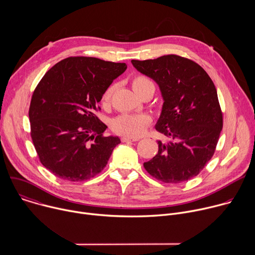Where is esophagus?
Returning a JSON list of instances; mask_svg holds the SVG:
<instances>
[{"label":"esophagus","mask_w":255,"mask_h":255,"mask_svg":"<svg viewBox=\"0 0 255 255\" xmlns=\"http://www.w3.org/2000/svg\"><path fill=\"white\" fill-rule=\"evenodd\" d=\"M139 139L138 138H130V137H123L122 138V141L123 142H134V141H138Z\"/></svg>","instance_id":"obj_1"}]
</instances>
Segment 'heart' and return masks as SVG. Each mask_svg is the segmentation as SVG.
<instances>
[{"mask_svg":"<svg viewBox=\"0 0 255 255\" xmlns=\"http://www.w3.org/2000/svg\"><path fill=\"white\" fill-rule=\"evenodd\" d=\"M148 86L154 88L152 82L143 76H137L132 81V87L135 93H138ZM113 92V86L109 87L104 92L101 100L103 105L106 106L110 104ZM150 122L151 118L146 114H122L112 121V129L119 135L130 138H137L146 131Z\"/></svg>","mask_w":255,"mask_h":255,"instance_id":"obj_1","label":"heart"}]
</instances>
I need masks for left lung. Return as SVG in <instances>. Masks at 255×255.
<instances>
[{"mask_svg":"<svg viewBox=\"0 0 255 255\" xmlns=\"http://www.w3.org/2000/svg\"><path fill=\"white\" fill-rule=\"evenodd\" d=\"M131 62L159 87L163 105L155 129L168 138L143 165L163 183H184L212 158L223 127L215 85L202 66L178 55Z\"/></svg>","mask_w":255,"mask_h":255,"instance_id":"1","label":"left lung"}]
</instances>
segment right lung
I'll use <instances>...</instances> for the list:
<instances>
[{"label": "right lung", "instance_id": "right-lung-1", "mask_svg": "<svg viewBox=\"0 0 255 255\" xmlns=\"http://www.w3.org/2000/svg\"><path fill=\"white\" fill-rule=\"evenodd\" d=\"M126 63L96 57H67L36 87L29 108L31 137L41 163L54 175L83 181L101 172L121 140L104 136L96 116L104 92Z\"/></svg>", "mask_w": 255, "mask_h": 255}]
</instances>
